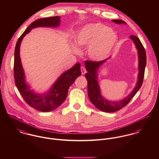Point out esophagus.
<instances>
[{"label": "esophagus", "mask_w": 159, "mask_h": 159, "mask_svg": "<svg viewBox=\"0 0 159 159\" xmlns=\"http://www.w3.org/2000/svg\"><path fill=\"white\" fill-rule=\"evenodd\" d=\"M81 74L82 75H84V74H85L87 72V70H86V69L84 67H81Z\"/></svg>", "instance_id": "obj_1"}]
</instances>
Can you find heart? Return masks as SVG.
Returning a JSON list of instances; mask_svg holds the SVG:
<instances>
[{
	"mask_svg": "<svg viewBox=\"0 0 159 159\" xmlns=\"http://www.w3.org/2000/svg\"><path fill=\"white\" fill-rule=\"evenodd\" d=\"M117 35L113 30L103 24H88L77 33L75 41L80 46H88V54L92 58L97 60L103 59L111 51ZM73 49L79 52V48L73 46Z\"/></svg>",
	"mask_w": 159,
	"mask_h": 159,
	"instance_id": "1",
	"label": "heart"
}]
</instances>
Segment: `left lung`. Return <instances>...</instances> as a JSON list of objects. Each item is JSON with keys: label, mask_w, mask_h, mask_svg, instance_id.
Listing matches in <instances>:
<instances>
[{"label": "left lung", "mask_w": 159, "mask_h": 159, "mask_svg": "<svg viewBox=\"0 0 159 159\" xmlns=\"http://www.w3.org/2000/svg\"><path fill=\"white\" fill-rule=\"evenodd\" d=\"M112 21L116 24H125V22L120 20H114ZM132 39L138 49L139 56V74L138 81L136 87L133 91L124 99L120 102H109L103 99L100 94V88L97 81V69L106 61H86L85 66L88 73H86L85 77L88 81V96L92 104L96 108L104 112H114L117 111L123 107H125L135 96L137 91H138L143 82L145 67L146 64V54L144 48L142 45L139 39L135 35H131Z\"/></svg>", "instance_id": "left-lung-1"}]
</instances>
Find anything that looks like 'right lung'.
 I'll use <instances>...</instances> for the list:
<instances>
[{
	"label": "right lung",
	"instance_id": "right-lung-1",
	"mask_svg": "<svg viewBox=\"0 0 159 159\" xmlns=\"http://www.w3.org/2000/svg\"><path fill=\"white\" fill-rule=\"evenodd\" d=\"M60 23L59 16L44 18L31 23L18 39L15 49L14 77L15 84L25 102L34 109L43 111H51L59 107L66 100L69 87L81 75L80 64L77 63L72 68L64 72L56 81L49 92L42 95H37L29 89L25 83L24 74L20 56V46L23 37L32 29L37 27H56Z\"/></svg>",
	"mask_w": 159,
	"mask_h": 159
}]
</instances>
